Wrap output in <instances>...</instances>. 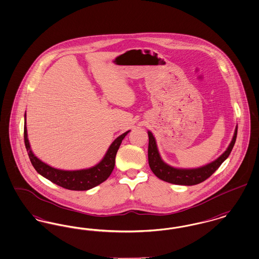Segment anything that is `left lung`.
I'll use <instances>...</instances> for the list:
<instances>
[{
	"label": "left lung",
	"mask_w": 259,
	"mask_h": 259,
	"mask_svg": "<svg viewBox=\"0 0 259 259\" xmlns=\"http://www.w3.org/2000/svg\"><path fill=\"white\" fill-rule=\"evenodd\" d=\"M237 126L234 132L233 139L228 145V149L215 160L214 162L208 164L206 166H201L198 168H176L172 166L166 165V163L161 159L160 154L158 152V148L156 145L155 138L151 132L148 131V164L158 178L176 185H185V186H192L197 185L204 180H206L208 177L212 176L219 166L223 164V162L228 158L233 146L236 142L237 137Z\"/></svg>",
	"instance_id": "8db88e82"
}]
</instances>
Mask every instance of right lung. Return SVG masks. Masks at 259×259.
Segmentation results:
<instances>
[{"label":"right lung","instance_id":"obj_1","mask_svg":"<svg viewBox=\"0 0 259 259\" xmlns=\"http://www.w3.org/2000/svg\"><path fill=\"white\" fill-rule=\"evenodd\" d=\"M129 133V131L124 134L120 135L113 142V144L109 147L106 155L104 156L102 161L96 166L80 170H62L41 162L36 156L32 153L31 146L28 141L27 127H26V114H25V124H24V141L28 151V155L30 157L31 165L35 168V170L50 180L53 183L62 187L64 189L72 190V191H87L93 187L101 184L108 177L111 176L114 167L115 155L120 146L122 140L125 136Z\"/></svg>","mask_w":259,"mask_h":259}]
</instances>
